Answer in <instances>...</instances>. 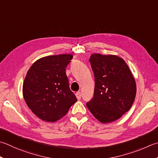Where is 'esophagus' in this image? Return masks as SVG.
Instances as JSON below:
<instances>
[{"instance_id":"esophagus-1","label":"esophagus","mask_w":158,"mask_h":158,"mask_svg":"<svg viewBox=\"0 0 158 158\" xmlns=\"http://www.w3.org/2000/svg\"><path fill=\"white\" fill-rule=\"evenodd\" d=\"M75 96L77 98V100H80L81 99V92H77L75 93Z\"/></svg>"}]
</instances>
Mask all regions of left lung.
<instances>
[{
  "instance_id": "1",
  "label": "left lung",
  "mask_w": 158,
  "mask_h": 158,
  "mask_svg": "<svg viewBox=\"0 0 158 158\" xmlns=\"http://www.w3.org/2000/svg\"><path fill=\"white\" fill-rule=\"evenodd\" d=\"M89 61L94 75V97L86 103L102 123L121 118L130 110L136 94V83L131 70L115 55L92 54Z\"/></svg>"
}]
</instances>
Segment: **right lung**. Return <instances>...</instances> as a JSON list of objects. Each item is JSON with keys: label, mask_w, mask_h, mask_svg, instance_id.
<instances>
[{"label": "right lung", "mask_w": 158, "mask_h": 158, "mask_svg": "<svg viewBox=\"0 0 158 158\" xmlns=\"http://www.w3.org/2000/svg\"><path fill=\"white\" fill-rule=\"evenodd\" d=\"M73 57L71 54L42 57L28 70L23 85L24 99L42 120L54 123L60 120L77 101L70 89L66 74Z\"/></svg>", "instance_id": "1"}]
</instances>
